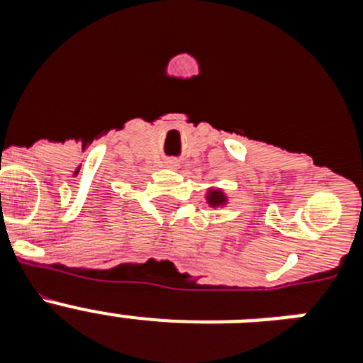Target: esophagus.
I'll return each mask as SVG.
<instances>
[{
    "label": "esophagus",
    "instance_id": "esophagus-1",
    "mask_svg": "<svg viewBox=\"0 0 363 363\" xmlns=\"http://www.w3.org/2000/svg\"><path fill=\"white\" fill-rule=\"evenodd\" d=\"M165 165L169 167V169H178L179 163H178V160H172V158H171V160H167Z\"/></svg>",
    "mask_w": 363,
    "mask_h": 363
}]
</instances>
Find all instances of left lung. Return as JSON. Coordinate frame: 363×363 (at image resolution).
I'll return each instance as SVG.
<instances>
[{
    "label": "left lung",
    "instance_id": "obj_1",
    "mask_svg": "<svg viewBox=\"0 0 363 363\" xmlns=\"http://www.w3.org/2000/svg\"><path fill=\"white\" fill-rule=\"evenodd\" d=\"M205 198H207V203H209L211 207H223V205L227 203L225 192L221 191V189H209Z\"/></svg>",
    "mask_w": 363,
    "mask_h": 363
}]
</instances>
